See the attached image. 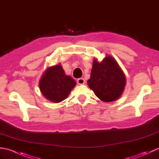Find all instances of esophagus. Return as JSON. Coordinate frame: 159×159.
<instances>
[{
    "label": "esophagus",
    "mask_w": 159,
    "mask_h": 159,
    "mask_svg": "<svg viewBox=\"0 0 159 159\" xmlns=\"http://www.w3.org/2000/svg\"><path fill=\"white\" fill-rule=\"evenodd\" d=\"M77 83L79 84V85H84V84L85 83V80L84 79L80 78V79H79L77 80Z\"/></svg>",
    "instance_id": "obj_1"
}]
</instances>
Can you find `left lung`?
Wrapping results in <instances>:
<instances>
[{
	"label": "left lung",
	"instance_id": "1",
	"mask_svg": "<svg viewBox=\"0 0 159 159\" xmlns=\"http://www.w3.org/2000/svg\"><path fill=\"white\" fill-rule=\"evenodd\" d=\"M126 83L123 70L112 56L107 55L100 62L93 59L87 84L100 100L105 102L117 100L122 95Z\"/></svg>",
	"mask_w": 159,
	"mask_h": 159
}]
</instances>
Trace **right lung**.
Segmentation results:
<instances>
[{
	"mask_svg": "<svg viewBox=\"0 0 159 159\" xmlns=\"http://www.w3.org/2000/svg\"><path fill=\"white\" fill-rule=\"evenodd\" d=\"M76 85L75 80L65 74L61 63L48 67L39 82L42 95L54 103H59L66 99Z\"/></svg>",
	"mask_w": 159,
	"mask_h": 159,
	"instance_id": "obj_1",
	"label": "right lung"
}]
</instances>
